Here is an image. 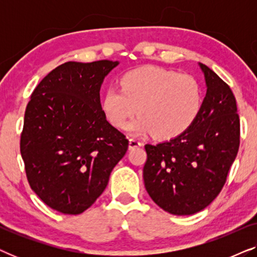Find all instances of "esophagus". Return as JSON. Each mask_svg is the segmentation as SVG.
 <instances>
[{"label":"esophagus","instance_id":"1","mask_svg":"<svg viewBox=\"0 0 257 257\" xmlns=\"http://www.w3.org/2000/svg\"><path fill=\"white\" fill-rule=\"evenodd\" d=\"M143 144L139 142V140H137V139H135V138H131L128 140V149L130 150H132V149H136V147H139V146H142Z\"/></svg>","mask_w":257,"mask_h":257}]
</instances>
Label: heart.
Wrapping results in <instances>:
<instances>
[{
    "instance_id": "obj_1",
    "label": "heart",
    "mask_w": 257,
    "mask_h": 257,
    "mask_svg": "<svg viewBox=\"0 0 257 257\" xmlns=\"http://www.w3.org/2000/svg\"><path fill=\"white\" fill-rule=\"evenodd\" d=\"M101 111L114 127L130 122L133 135H154L159 139L177 138L198 119L202 107V89L191 75L147 65L125 72L119 87L110 86L100 99Z\"/></svg>"
}]
</instances>
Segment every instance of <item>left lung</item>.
Segmentation results:
<instances>
[{
    "label": "left lung",
    "instance_id": "obj_1",
    "mask_svg": "<svg viewBox=\"0 0 257 257\" xmlns=\"http://www.w3.org/2000/svg\"><path fill=\"white\" fill-rule=\"evenodd\" d=\"M207 92L194 124L170 142L145 145L144 182L151 199L173 215H192L219 195L240 146V119L230 87L199 63Z\"/></svg>",
    "mask_w": 257,
    "mask_h": 257
}]
</instances>
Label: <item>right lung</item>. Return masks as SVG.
<instances>
[{
	"label": "right lung",
	"mask_w": 257,
	"mask_h": 257,
	"mask_svg": "<svg viewBox=\"0 0 257 257\" xmlns=\"http://www.w3.org/2000/svg\"><path fill=\"white\" fill-rule=\"evenodd\" d=\"M118 64L66 62L42 79L27 105L21 154L28 181L59 213L89 208L127 151L128 140L100 107L101 84Z\"/></svg>",
	"instance_id": "right-lung-1"
}]
</instances>
